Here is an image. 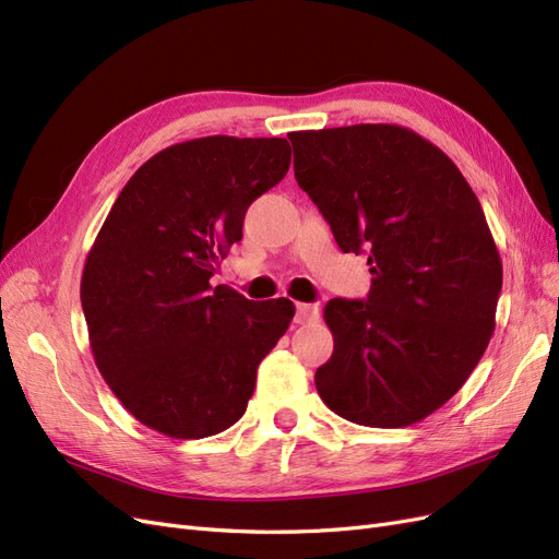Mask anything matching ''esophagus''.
I'll list each match as a JSON object with an SVG mask.
<instances>
[{
  "label": "esophagus",
  "mask_w": 559,
  "mask_h": 559,
  "mask_svg": "<svg viewBox=\"0 0 559 559\" xmlns=\"http://www.w3.org/2000/svg\"><path fill=\"white\" fill-rule=\"evenodd\" d=\"M319 319V308L317 306H308V302H298L296 306V324H310V321Z\"/></svg>",
  "instance_id": "esophagus-1"
}]
</instances>
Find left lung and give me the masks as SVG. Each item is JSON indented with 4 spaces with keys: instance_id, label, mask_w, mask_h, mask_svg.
<instances>
[{
    "instance_id": "obj_1",
    "label": "left lung",
    "mask_w": 559,
    "mask_h": 559,
    "mask_svg": "<svg viewBox=\"0 0 559 559\" xmlns=\"http://www.w3.org/2000/svg\"><path fill=\"white\" fill-rule=\"evenodd\" d=\"M294 175L345 253H368L366 300L333 298L317 392L354 425L396 429L450 401L495 331L501 259L468 181L417 132L361 123L289 132Z\"/></svg>"
}]
</instances>
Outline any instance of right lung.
Returning <instances> with one entry per match:
<instances>
[{
    "label": "right lung",
    "instance_id": "obj_1",
    "mask_svg": "<svg viewBox=\"0 0 559 559\" xmlns=\"http://www.w3.org/2000/svg\"><path fill=\"white\" fill-rule=\"evenodd\" d=\"M289 163L286 140L212 134L167 146L118 193L83 267L81 308L99 373L148 429L207 438L245 415L294 302H253L210 277Z\"/></svg>",
    "mask_w": 559,
    "mask_h": 559
}]
</instances>
